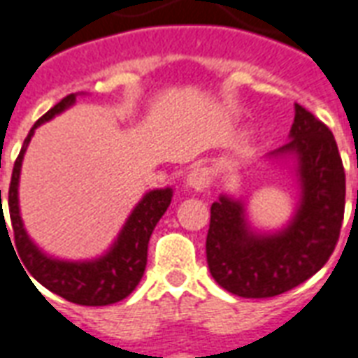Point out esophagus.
<instances>
[{
  "label": "esophagus",
  "mask_w": 358,
  "mask_h": 358,
  "mask_svg": "<svg viewBox=\"0 0 358 358\" xmlns=\"http://www.w3.org/2000/svg\"><path fill=\"white\" fill-rule=\"evenodd\" d=\"M209 172L197 166V169H194V171L187 174L186 187L192 189V192H203L205 187L209 186Z\"/></svg>",
  "instance_id": "esophagus-1"
}]
</instances>
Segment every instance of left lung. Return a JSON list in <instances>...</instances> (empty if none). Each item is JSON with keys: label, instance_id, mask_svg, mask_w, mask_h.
<instances>
[{"label": "left lung", "instance_id": "8db88e82", "mask_svg": "<svg viewBox=\"0 0 358 358\" xmlns=\"http://www.w3.org/2000/svg\"><path fill=\"white\" fill-rule=\"evenodd\" d=\"M297 184L292 217L278 228L251 220L248 197L230 192L210 205L207 263L226 292L263 299L289 292L322 268L338 243L345 172L330 128L295 103L287 143L263 157Z\"/></svg>", "mask_w": 358, "mask_h": 358}]
</instances>
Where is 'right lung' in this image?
<instances>
[{
  "mask_svg": "<svg viewBox=\"0 0 358 358\" xmlns=\"http://www.w3.org/2000/svg\"><path fill=\"white\" fill-rule=\"evenodd\" d=\"M84 94H71L65 99L50 109L36 122L27 140L20 148V153L15 161L11 176V186H9V217H11L13 236H15V249L19 253L20 266H27L30 272L28 278H36L43 287L50 292L57 293L63 299L76 303V305H86V307H103V305H113L118 303L136 289L140 284L141 276L145 272L148 264V243L151 234L155 230L157 222L161 220L169 205L172 201V187H155L141 195V199L136 203L132 213L128 215L126 222L117 234L115 241L109 248L103 251L101 255L94 259H82V261H69V259H57V257L45 253L42 248H38L30 236H28L22 217H20L19 207V182L20 169H22V159L27 155L28 143L34 136L38 126L45 124L48 120L55 118L66 109H71L76 97ZM0 205H1V189H0ZM1 209L0 228L7 224ZM9 238V232H7ZM11 241V238H9ZM13 245V243H11Z\"/></svg>",
  "mask_w": 358,
  "mask_h": 358,
  "instance_id": "obj_1",
  "label": "right lung"
}]
</instances>
